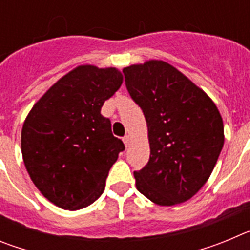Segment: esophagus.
<instances>
[{
	"label": "esophagus",
	"mask_w": 250,
	"mask_h": 250,
	"mask_svg": "<svg viewBox=\"0 0 250 250\" xmlns=\"http://www.w3.org/2000/svg\"><path fill=\"white\" fill-rule=\"evenodd\" d=\"M130 140H131V138H130V135H125L123 138V141H124V144L126 145V146H129L130 144Z\"/></svg>",
	"instance_id": "34e87169"
}]
</instances>
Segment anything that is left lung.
<instances>
[{
    "label": "left lung",
    "mask_w": 250,
    "mask_h": 250,
    "mask_svg": "<svg viewBox=\"0 0 250 250\" xmlns=\"http://www.w3.org/2000/svg\"><path fill=\"white\" fill-rule=\"evenodd\" d=\"M130 96L143 110L150 158L134 171L136 188L170 207L195 195L210 176L224 145V126L211 99L187 76L158 60L123 70Z\"/></svg>",
    "instance_id": "1"
}]
</instances>
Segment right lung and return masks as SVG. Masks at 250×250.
Segmentation results:
<instances>
[{"mask_svg": "<svg viewBox=\"0 0 250 250\" xmlns=\"http://www.w3.org/2000/svg\"><path fill=\"white\" fill-rule=\"evenodd\" d=\"M123 83L116 68L79 66L40 99L21 132L23 163L42 195L66 210L98 199L110 167L125 150L101 115Z\"/></svg>", "mask_w": 250, "mask_h": 250, "instance_id": "1", "label": "right lung"}]
</instances>
